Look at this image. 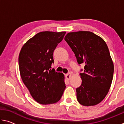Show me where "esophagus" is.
Returning a JSON list of instances; mask_svg holds the SVG:
<instances>
[{
	"label": "esophagus",
	"instance_id": "obj_1",
	"mask_svg": "<svg viewBox=\"0 0 124 124\" xmlns=\"http://www.w3.org/2000/svg\"><path fill=\"white\" fill-rule=\"evenodd\" d=\"M71 77H72V74H71L70 73H67V74L66 75V78H67V80H70V79L71 78Z\"/></svg>",
	"mask_w": 124,
	"mask_h": 124
}]
</instances>
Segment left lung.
I'll use <instances>...</instances> for the list:
<instances>
[{
    "label": "left lung",
    "instance_id": "8db88e82",
    "mask_svg": "<svg viewBox=\"0 0 124 124\" xmlns=\"http://www.w3.org/2000/svg\"><path fill=\"white\" fill-rule=\"evenodd\" d=\"M64 40L74 52L84 72L80 73L82 83L77 88V98L84 106H95L107 95L112 84L114 64L107 45L101 37L89 31L67 33Z\"/></svg>",
    "mask_w": 124,
    "mask_h": 124
}]
</instances>
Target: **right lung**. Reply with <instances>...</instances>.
Returning a JSON list of instances; mask_svg holds the SVG:
<instances>
[{
	"label": "right lung",
	"mask_w": 124,
	"mask_h": 124,
	"mask_svg": "<svg viewBox=\"0 0 124 124\" xmlns=\"http://www.w3.org/2000/svg\"><path fill=\"white\" fill-rule=\"evenodd\" d=\"M66 32H41L23 46L18 56L20 75L31 95L41 104L60 101L66 88L64 74L51 70L53 52Z\"/></svg>",
	"instance_id": "1"
}]
</instances>
